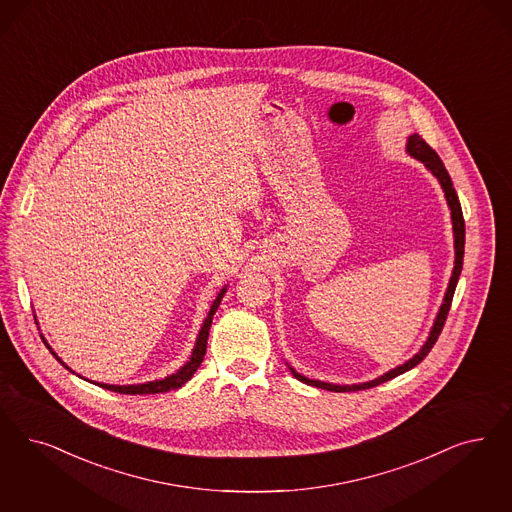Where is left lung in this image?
<instances>
[{
	"instance_id": "1",
	"label": "left lung",
	"mask_w": 512,
	"mask_h": 512,
	"mask_svg": "<svg viewBox=\"0 0 512 512\" xmlns=\"http://www.w3.org/2000/svg\"><path fill=\"white\" fill-rule=\"evenodd\" d=\"M406 153L412 157V159L420 160L423 166L437 177V181L441 183L442 193L446 198V204L450 208V219H452V232H454V268H452V276H450V282L446 287V293H444V299H442L441 308L437 312V318L433 321V327L429 331L427 340L423 342L420 352L414 353L408 361H405L403 365L391 369V371L384 372L382 376L369 380V382H363V384H346V386H340V384H329V382H321V380H310L306 376H302L300 372L295 371L293 367H289V371L293 372V376L300 380L302 384H308V386H316V388L327 389V391H359V389H369L378 386V384H384L391 378L403 374V372L414 369L418 363H422L423 357L427 353L431 352V348L435 346L437 338L441 335L442 327H444V321L448 316V310H450V304H452V297H454V291H456V285H458L459 274H461V266H463V253H465V221H463V213H461V204H459L458 194L456 189L452 185V179L448 176L442 160L439 159V155L423 141L420 134H410L406 138Z\"/></svg>"
}]
</instances>
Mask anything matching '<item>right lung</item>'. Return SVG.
<instances>
[{
  "mask_svg": "<svg viewBox=\"0 0 512 512\" xmlns=\"http://www.w3.org/2000/svg\"><path fill=\"white\" fill-rule=\"evenodd\" d=\"M227 287H229V285H225V287L217 293L215 300H213L212 306H210V312H208V316L204 319V323H202V327H200V331H198V336H196V342H194L193 352H191L189 361H187L183 367H179L174 374H170V376H166V378H162V380L143 382V384H130V386H113V384H102V382H92V384H96V386H100V388L109 389V391H115V393H126V395H149V393H164V391H170V389L181 388L187 380L193 378L194 372L200 367V363L204 361L206 346H208V336H210V327H212L213 314L217 312L223 295L227 293ZM34 318H36V316H34ZM41 338H43V336H41ZM43 342H45V346L49 348V352L53 353L54 357H56V361L62 363L68 371L73 372L70 367L56 355V352L47 344L45 338H43ZM73 374H75V372H73ZM77 376H79V374H77ZM79 378H83V376H79Z\"/></svg>",
  "mask_w": 512,
  "mask_h": 512,
  "instance_id": "add662e5",
  "label": "right lung"
}]
</instances>
